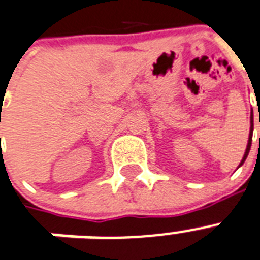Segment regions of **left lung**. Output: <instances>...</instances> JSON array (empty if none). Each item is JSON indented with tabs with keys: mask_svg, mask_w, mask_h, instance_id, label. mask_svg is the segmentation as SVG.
I'll return each instance as SVG.
<instances>
[{
	"mask_svg": "<svg viewBox=\"0 0 260 260\" xmlns=\"http://www.w3.org/2000/svg\"><path fill=\"white\" fill-rule=\"evenodd\" d=\"M252 133H253V116H252V112H251V127H249L248 144H247V149H245L244 156H243V158H241V162H240V164H239V167H241V166H243V164H244L245 158H247V156H248L249 149H251V142H252ZM239 167H237V168H239Z\"/></svg>",
	"mask_w": 260,
	"mask_h": 260,
	"instance_id": "left-lung-1",
	"label": "left lung"
}]
</instances>
